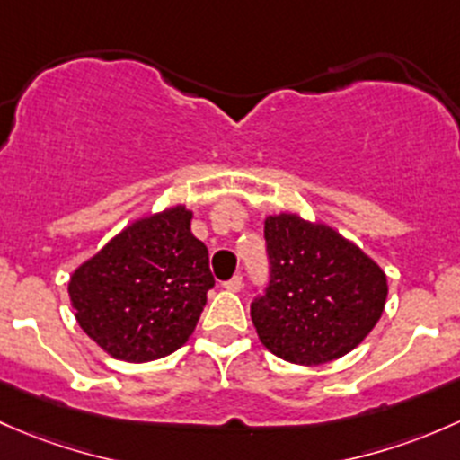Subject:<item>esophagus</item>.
<instances>
[{
    "mask_svg": "<svg viewBox=\"0 0 460 460\" xmlns=\"http://www.w3.org/2000/svg\"><path fill=\"white\" fill-rule=\"evenodd\" d=\"M241 286H243V281H241L239 274H236V277H232L230 281L224 283V288H226V290H228V292H239Z\"/></svg>",
    "mask_w": 460,
    "mask_h": 460,
    "instance_id": "esophagus-1",
    "label": "esophagus"
}]
</instances>
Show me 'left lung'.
I'll return each mask as SVG.
<instances>
[{
    "instance_id": "obj_1",
    "label": "left lung",
    "mask_w": 460,
    "mask_h": 460,
    "mask_svg": "<svg viewBox=\"0 0 460 460\" xmlns=\"http://www.w3.org/2000/svg\"><path fill=\"white\" fill-rule=\"evenodd\" d=\"M268 292L252 303L259 341L295 366H321L352 352L378 323L387 277L357 243L296 212L265 217Z\"/></svg>"
}]
</instances>
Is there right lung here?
I'll list each match as a JSON object with an SVG mask.
<instances>
[{"label":"right lung","mask_w":460,"mask_h":460,"mask_svg":"<svg viewBox=\"0 0 460 460\" xmlns=\"http://www.w3.org/2000/svg\"><path fill=\"white\" fill-rule=\"evenodd\" d=\"M190 221L186 203L139 217L70 274L75 319L112 358L155 361L195 332L215 279Z\"/></svg>","instance_id":"1"}]
</instances>
